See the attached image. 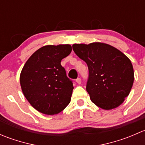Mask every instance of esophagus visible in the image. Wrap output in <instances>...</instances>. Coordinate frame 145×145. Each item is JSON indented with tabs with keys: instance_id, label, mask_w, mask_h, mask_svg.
<instances>
[{
	"instance_id": "1",
	"label": "esophagus",
	"mask_w": 145,
	"mask_h": 145,
	"mask_svg": "<svg viewBox=\"0 0 145 145\" xmlns=\"http://www.w3.org/2000/svg\"><path fill=\"white\" fill-rule=\"evenodd\" d=\"M76 83H78V84H81V79L80 78H76Z\"/></svg>"
}]
</instances>
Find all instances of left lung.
I'll use <instances>...</instances> for the list:
<instances>
[{"mask_svg":"<svg viewBox=\"0 0 145 145\" xmlns=\"http://www.w3.org/2000/svg\"><path fill=\"white\" fill-rule=\"evenodd\" d=\"M72 48L88 65L86 90L92 102L106 110L121 105L133 84L131 60L118 49L105 43L74 44Z\"/></svg>","mask_w":145,"mask_h":145,"instance_id":"1","label":"left lung"}]
</instances>
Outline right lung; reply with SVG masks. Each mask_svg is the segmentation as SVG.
I'll return each mask as SVG.
<instances>
[{
    "label": "right lung",
    "mask_w": 145,
    "mask_h": 145,
    "mask_svg": "<svg viewBox=\"0 0 145 145\" xmlns=\"http://www.w3.org/2000/svg\"><path fill=\"white\" fill-rule=\"evenodd\" d=\"M71 52L70 45L43 46L29 57L22 70L23 94L40 113L57 114L70 103L73 82L67 77L61 61Z\"/></svg>",
    "instance_id": "add662e5"
}]
</instances>
